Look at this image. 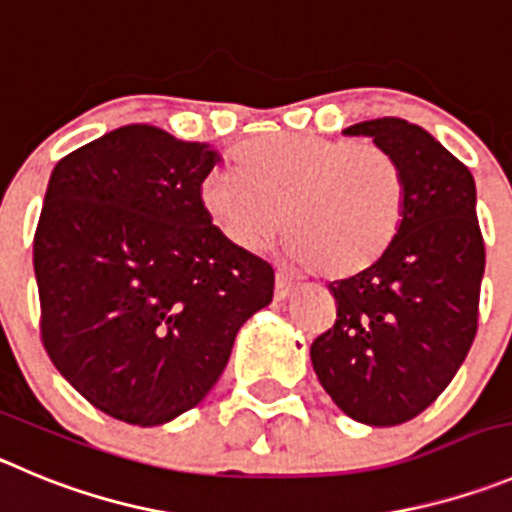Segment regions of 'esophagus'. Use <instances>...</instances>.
<instances>
[{
  "label": "esophagus",
  "instance_id": "1",
  "mask_svg": "<svg viewBox=\"0 0 512 512\" xmlns=\"http://www.w3.org/2000/svg\"><path fill=\"white\" fill-rule=\"evenodd\" d=\"M293 290L295 285L278 272V278H275V300H288L293 295Z\"/></svg>",
  "mask_w": 512,
  "mask_h": 512
}]
</instances>
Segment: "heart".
I'll return each instance as SVG.
<instances>
[{
    "mask_svg": "<svg viewBox=\"0 0 512 512\" xmlns=\"http://www.w3.org/2000/svg\"><path fill=\"white\" fill-rule=\"evenodd\" d=\"M199 199L234 247L257 250L283 224L295 262L341 280L369 270L389 250L404 217L407 181L381 146L278 133L247 143L234 174H209Z\"/></svg>",
    "mask_w": 512,
    "mask_h": 512,
    "instance_id": "obj_1",
    "label": "heart"
}]
</instances>
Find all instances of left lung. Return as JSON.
Masks as SVG:
<instances>
[{"mask_svg": "<svg viewBox=\"0 0 512 512\" xmlns=\"http://www.w3.org/2000/svg\"><path fill=\"white\" fill-rule=\"evenodd\" d=\"M343 136L374 138L399 161L407 204L384 257L328 285L336 323L315 338L310 361L341 412L394 427L447 389L475 341L485 272L475 179L404 118L356 123Z\"/></svg>", "mask_w": 512, "mask_h": 512, "instance_id": "obj_1", "label": "left lung"}]
</instances>
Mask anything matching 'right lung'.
<instances>
[{
  "label": "right lung",
  "mask_w": 512,
  "mask_h": 512,
  "mask_svg": "<svg viewBox=\"0 0 512 512\" xmlns=\"http://www.w3.org/2000/svg\"><path fill=\"white\" fill-rule=\"evenodd\" d=\"M207 143L146 123L57 161L35 232L40 336L80 396L156 427L197 407L275 272L234 247L199 199Z\"/></svg>",
  "instance_id": "right-lung-1"
}]
</instances>
